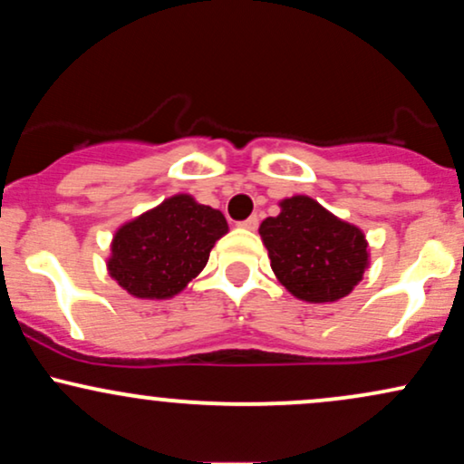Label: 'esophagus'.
I'll return each instance as SVG.
<instances>
[{"mask_svg":"<svg viewBox=\"0 0 464 464\" xmlns=\"http://www.w3.org/2000/svg\"><path fill=\"white\" fill-rule=\"evenodd\" d=\"M239 228H246V231H255V228L259 227V218L257 216H250L248 220H244V222H239L237 225Z\"/></svg>","mask_w":464,"mask_h":464,"instance_id":"34e87169","label":"esophagus"}]
</instances>
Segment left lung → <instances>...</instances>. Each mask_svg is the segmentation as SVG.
Here are the masks:
<instances>
[{"label": "left lung", "mask_w": 464, "mask_h": 464, "mask_svg": "<svg viewBox=\"0 0 464 464\" xmlns=\"http://www.w3.org/2000/svg\"><path fill=\"white\" fill-rule=\"evenodd\" d=\"M279 209V216L259 225L276 281L305 303L351 295L371 266L364 231L305 194L284 198Z\"/></svg>", "instance_id": "obj_1"}]
</instances>
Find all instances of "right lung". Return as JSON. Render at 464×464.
I'll return each instance as SVG.
<instances>
[{
	"label": "right lung",
	"mask_w": 464,
	"mask_h": 464,
	"mask_svg": "<svg viewBox=\"0 0 464 464\" xmlns=\"http://www.w3.org/2000/svg\"><path fill=\"white\" fill-rule=\"evenodd\" d=\"M227 233L222 211L189 194H174L117 228L106 270L135 299H172L202 273Z\"/></svg>",
	"instance_id": "add662e5"
}]
</instances>
